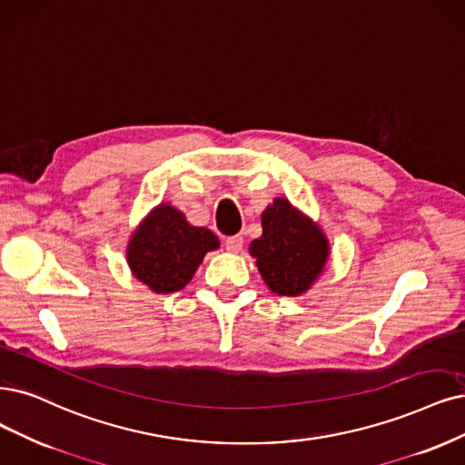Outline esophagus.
<instances>
[{"label": "esophagus", "instance_id": "esophagus-1", "mask_svg": "<svg viewBox=\"0 0 465 465\" xmlns=\"http://www.w3.org/2000/svg\"><path fill=\"white\" fill-rule=\"evenodd\" d=\"M223 247H226V251H230V252H239L243 249V237L242 235L228 237L226 242H223Z\"/></svg>", "mask_w": 465, "mask_h": 465}]
</instances>
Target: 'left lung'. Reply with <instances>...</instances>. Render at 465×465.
Here are the masks:
<instances>
[{
    "label": "left lung",
    "instance_id": "left-lung-1",
    "mask_svg": "<svg viewBox=\"0 0 465 465\" xmlns=\"http://www.w3.org/2000/svg\"><path fill=\"white\" fill-rule=\"evenodd\" d=\"M249 252L270 291L299 297L325 270L330 243L316 222L276 197L262 213V235L251 243Z\"/></svg>",
    "mask_w": 465,
    "mask_h": 465
}]
</instances>
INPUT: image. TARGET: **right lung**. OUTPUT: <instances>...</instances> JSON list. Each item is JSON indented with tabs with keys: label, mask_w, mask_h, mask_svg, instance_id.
<instances>
[{
	"label": "right lung",
	"mask_w": 465,
	"mask_h": 465,
	"mask_svg": "<svg viewBox=\"0 0 465 465\" xmlns=\"http://www.w3.org/2000/svg\"><path fill=\"white\" fill-rule=\"evenodd\" d=\"M218 247L211 230L192 226L183 213L161 203L132 233L126 261L134 276L154 293H172L192 282L204 254Z\"/></svg>",
	"instance_id": "right-lung-1"
}]
</instances>
